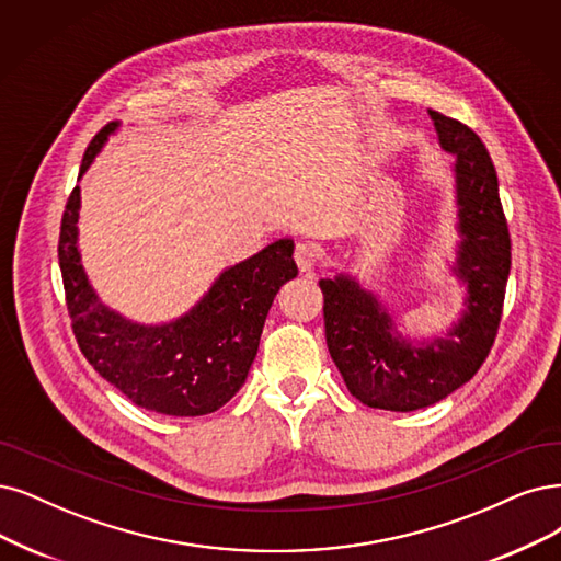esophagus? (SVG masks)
I'll return each mask as SVG.
<instances>
[{
	"label": "esophagus",
	"mask_w": 561,
	"mask_h": 561,
	"mask_svg": "<svg viewBox=\"0 0 561 561\" xmlns=\"http://www.w3.org/2000/svg\"><path fill=\"white\" fill-rule=\"evenodd\" d=\"M294 259H296V263H298L302 273H309V270H314V265L319 263L321 252H319V247L314 242H298Z\"/></svg>",
	"instance_id": "obj_1"
}]
</instances>
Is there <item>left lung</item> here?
<instances>
[{
  "label": "left lung",
  "instance_id": "1",
  "mask_svg": "<svg viewBox=\"0 0 561 561\" xmlns=\"http://www.w3.org/2000/svg\"><path fill=\"white\" fill-rule=\"evenodd\" d=\"M442 148L455 154L458 254L467 309L444 337L411 342L375 294L348 275L321 279L325 342L351 396L386 411H416L465 386L488 358L511 273V236L494 163L467 124L427 111Z\"/></svg>",
  "mask_w": 561,
  "mask_h": 561
}]
</instances>
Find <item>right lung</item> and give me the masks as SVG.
Masks as SVG:
<instances>
[{
	"instance_id": "obj_1",
	"label": "right lung",
	"mask_w": 561,
	"mask_h": 561,
	"mask_svg": "<svg viewBox=\"0 0 561 561\" xmlns=\"http://www.w3.org/2000/svg\"><path fill=\"white\" fill-rule=\"evenodd\" d=\"M119 129L111 122L90 142V163ZM80 186L67 201L59 228V270L73 335L90 365L136 407L165 416H205L231 400L252 367L267 309L279 286L298 275L294 240H277L215 279L186 314L145 325L106 307L92 288L78 252Z\"/></svg>"
}]
</instances>
